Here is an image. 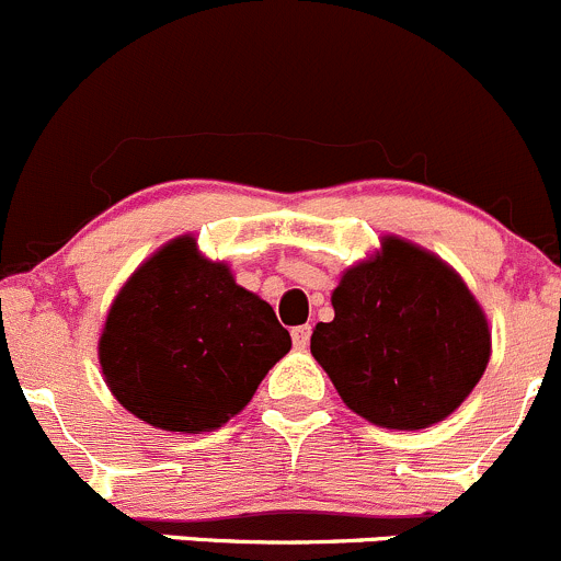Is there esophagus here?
Instances as JSON below:
<instances>
[{
    "label": "esophagus",
    "instance_id": "esophagus-1",
    "mask_svg": "<svg viewBox=\"0 0 561 561\" xmlns=\"http://www.w3.org/2000/svg\"><path fill=\"white\" fill-rule=\"evenodd\" d=\"M291 341L297 348H305L310 343V324H299L291 330Z\"/></svg>",
    "mask_w": 561,
    "mask_h": 561
}]
</instances>
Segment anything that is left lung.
<instances>
[{"instance_id": "1", "label": "left lung", "mask_w": 561, "mask_h": 561, "mask_svg": "<svg viewBox=\"0 0 561 561\" xmlns=\"http://www.w3.org/2000/svg\"><path fill=\"white\" fill-rule=\"evenodd\" d=\"M335 319L310 354L352 412L381 428L417 431L456 412L491 357V330L467 283L439 256L385 237L343 273Z\"/></svg>"}]
</instances>
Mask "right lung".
<instances>
[{"instance_id":"obj_1","label":"right lung","mask_w":561,"mask_h":561,"mask_svg":"<svg viewBox=\"0 0 561 561\" xmlns=\"http://www.w3.org/2000/svg\"><path fill=\"white\" fill-rule=\"evenodd\" d=\"M291 348L275 310L224 262L176 237L141 264L105 316L100 368L116 401L163 431H215Z\"/></svg>"}]
</instances>
